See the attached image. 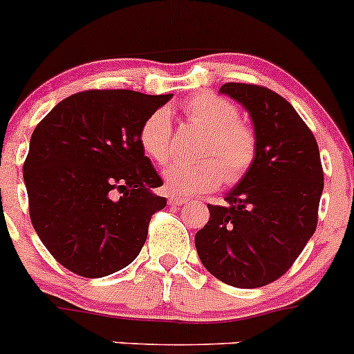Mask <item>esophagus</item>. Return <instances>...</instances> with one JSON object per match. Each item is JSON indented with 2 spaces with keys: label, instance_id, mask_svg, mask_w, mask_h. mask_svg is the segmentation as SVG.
<instances>
[{
  "label": "esophagus",
  "instance_id": "esophagus-1",
  "mask_svg": "<svg viewBox=\"0 0 354 354\" xmlns=\"http://www.w3.org/2000/svg\"><path fill=\"white\" fill-rule=\"evenodd\" d=\"M169 203H173V205H183V203H187V198L178 197V195H169Z\"/></svg>",
  "mask_w": 354,
  "mask_h": 354
}]
</instances>
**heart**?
Wrapping results in <instances>:
<instances>
[{
  "instance_id": "b5f03b06",
  "label": "heart",
  "mask_w": 354,
  "mask_h": 354,
  "mask_svg": "<svg viewBox=\"0 0 354 354\" xmlns=\"http://www.w3.org/2000/svg\"><path fill=\"white\" fill-rule=\"evenodd\" d=\"M188 120L207 130L200 147L202 160H173L164 167L162 180L167 192L194 195L216 190L221 183H236L248 173L257 154L255 131L238 120L233 102L216 94H198L187 101ZM173 120L171 111L159 108L149 114L140 127L138 140L144 152L156 162L169 159Z\"/></svg>"
}]
</instances>
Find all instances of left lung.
Returning <instances> with one entry per match:
<instances>
[{"label": "left lung", "instance_id": "8db88e82", "mask_svg": "<svg viewBox=\"0 0 354 354\" xmlns=\"http://www.w3.org/2000/svg\"><path fill=\"white\" fill-rule=\"evenodd\" d=\"M248 111L257 154L226 205H207L210 219L195 234L203 267L234 288L279 279L315 233L324 171L315 137L295 108L270 88L224 84Z\"/></svg>", "mask_w": 354, "mask_h": 354}]
</instances>
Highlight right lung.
<instances>
[{"label": "right lung", "mask_w": 354, "mask_h": 354, "mask_svg": "<svg viewBox=\"0 0 354 354\" xmlns=\"http://www.w3.org/2000/svg\"><path fill=\"white\" fill-rule=\"evenodd\" d=\"M173 97L135 91H85L63 99L35 127L24 162L35 233L82 277L130 266L166 207L162 185L142 149L145 118Z\"/></svg>", "instance_id": "add662e5"}]
</instances>
